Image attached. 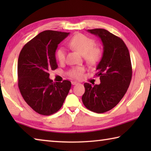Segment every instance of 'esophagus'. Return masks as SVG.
Masks as SVG:
<instances>
[{
    "mask_svg": "<svg viewBox=\"0 0 151 151\" xmlns=\"http://www.w3.org/2000/svg\"><path fill=\"white\" fill-rule=\"evenodd\" d=\"M71 84H72L73 85H76V84H78V83L76 81H72L71 82Z\"/></svg>",
    "mask_w": 151,
    "mask_h": 151,
    "instance_id": "1",
    "label": "esophagus"
}]
</instances>
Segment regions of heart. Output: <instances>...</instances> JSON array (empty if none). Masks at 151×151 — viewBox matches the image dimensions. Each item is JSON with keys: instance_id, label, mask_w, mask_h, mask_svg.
Wrapping results in <instances>:
<instances>
[{"instance_id": "heart-1", "label": "heart", "mask_w": 151, "mask_h": 151, "mask_svg": "<svg viewBox=\"0 0 151 151\" xmlns=\"http://www.w3.org/2000/svg\"><path fill=\"white\" fill-rule=\"evenodd\" d=\"M68 46L74 50L78 51L82 55L85 56V59L91 64H95L100 60L101 51L95 47L96 43L93 39L83 34H77L74 36L68 42ZM66 50L63 47L57 51V58L59 62L62 63L65 60ZM85 68L82 66H77L72 68L69 75L75 78H80L83 76Z\"/></svg>"}]
</instances>
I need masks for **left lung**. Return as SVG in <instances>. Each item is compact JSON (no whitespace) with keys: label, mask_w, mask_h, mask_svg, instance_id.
<instances>
[{"label":"left lung","mask_w":151,"mask_h":151,"mask_svg":"<svg viewBox=\"0 0 151 151\" xmlns=\"http://www.w3.org/2000/svg\"><path fill=\"white\" fill-rule=\"evenodd\" d=\"M99 37L103 46V57L96 70L101 83L84 84L85 92L82 101L86 109L103 113L114 108L127 93L132 78L129 51L121 38L103 29L88 30Z\"/></svg>","instance_id":"left-lung-1"}]
</instances>
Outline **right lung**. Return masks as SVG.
Returning <instances> with one entry per match:
<instances>
[{"label":"right lung","mask_w":151,"mask_h":151,"mask_svg":"<svg viewBox=\"0 0 151 151\" xmlns=\"http://www.w3.org/2000/svg\"><path fill=\"white\" fill-rule=\"evenodd\" d=\"M69 35L45 30L30 40L20 51L18 60V85L26 103L42 115L48 116L62 107L71 83L49 78L50 70L57 68L55 52L58 45Z\"/></svg>","instance_id":"right-lung-1"}]
</instances>
